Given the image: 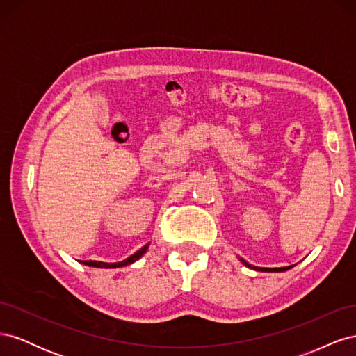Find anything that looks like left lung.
<instances>
[{
    "label": "left lung",
    "mask_w": 356,
    "mask_h": 356,
    "mask_svg": "<svg viewBox=\"0 0 356 356\" xmlns=\"http://www.w3.org/2000/svg\"><path fill=\"white\" fill-rule=\"evenodd\" d=\"M239 260L242 261V264H245L246 267H251V268H254V270H260V272H285V270H288V268H291V266H286V267H279V268H268V267H255V266H252V264H250V263H246L243 258H239Z\"/></svg>",
    "instance_id": "obj_1"
}]
</instances>
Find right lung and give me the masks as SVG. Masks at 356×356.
<instances>
[{
    "label": "right lung",
    "mask_w": 356,
    "mask_h": 356,
    "mask_svg": "<svg viewBox=\"0 0 356 356\" xmlns=\"http://www.w3.org/2000/svg\"><path fill=\"white\" fill-rule=\"evenodd\" d=\"M148 245H149V243L144 245V246L141 248V250H138L134 255L127 257L126 260H123V261H118V263H104V261H92V260H89V261H81V263H83V264H86V266H90V267H99V268H115V267H124V266H129V264L135 263L136 260H139V258H141V257L147 252V250H148Z\"/></svg>",
    "instance_id": "obj_1"
}]
</instances>
